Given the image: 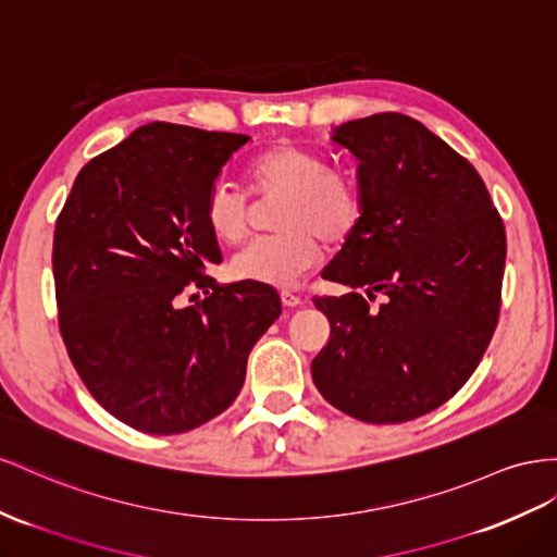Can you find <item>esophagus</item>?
<instances>
[{"mask_svg": "<svg viewBox=\"0 0 557 557\" xmlns=\"http://www.w3.org/2000/svg\"><path fill=\"white\" fill-rule=\"evenodd\" d=\"M281 302H283V307H288V309H295V307H299V305H302V297H299V295H295V293H288V290H283V293H281Z\"/></svg>", "mask_w": 557, "mask_h": 557, "instance_id": "1", "label": "esophagus"}]
</instances>
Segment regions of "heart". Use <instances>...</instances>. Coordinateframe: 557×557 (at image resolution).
<instances>
[{
  "instance_id": "b5f03b06",
  "label": "heart",
  "mask_w": 557,
  "mask_h": 557,
  "mask_svg": "<svg viewBox=\"0 0 557 557\" xmlns=\"http://www.w3.org/2000/svg\"><path fill=\"white\" fill-rule=\"evenodd\" d=\"M252 189L281 197L276 227L281 232L252 238L230 260L234 281L293 288L323 258V242H344L363 213L354 180L330 169L315 149L283 143L250 163ZM203 218L222 244H236L248 227V199L230 183L210 187Z\"/></svg>"
}]
</instances>
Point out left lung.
<instances>
[{
  "mask_svg": "<svg viewBox=\"0 0 557 557\" xmlns=\"http://www.w3.org/2000/svg\"><path fill=\"white\" fill-rule=\"evenodd\" d=\"M358 161L363 213L323 278L354 288L313 297L330 339L311 377L368 424L422 417L471 377L502 305L506 232L483 177L417 119L382 112L333 128ZM387 302L370 310L357 293Z\"/></svg>",
  "mask_w": 557,
  "mask_h": 557,
  "instance_id": "1",
  "label": "left lung"
}]
</instances>
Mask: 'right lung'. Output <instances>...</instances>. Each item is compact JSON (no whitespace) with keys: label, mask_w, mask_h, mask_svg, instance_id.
Segmentation results:
<instances>
[{"label":"right lung","mask_w":557,"mask_h":557,"mask_svg":"<svg viewBox=\"0 0 557 557\" xmlns=\"http://www.w3.org/2000/svg\"><path fill=\"white\" fill-rule=\"evenodd\" d=\"M250 138L154 122L79 171L53 234L58 325L74 370L119 422L152 435L224 412L281 315L272 285H220L203 206ZM197 284L207 297L180 310Z\"/></svg>","instance_id":"add662e5"}]
</instances>
